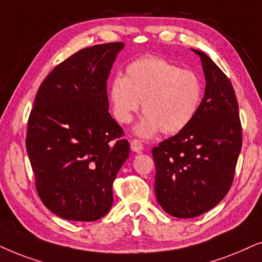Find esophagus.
<instances>
[{"label": "esophagus", "instance_id": "esophagus-1", "mask_svg": "<svg viewBox=\"0 0 262 262\" xmlns=\"http://www.w3.org/2000/svg\"><path fill=\"white\" fill-rule=\"evenodd\" d=\"M130 148H132V151H134V152H141L142 149H144V145H142V142L140 140L134 139V140L130 142Z\"/></svg>", "mask_w": 262, "mask_h": 262}]
</instances>
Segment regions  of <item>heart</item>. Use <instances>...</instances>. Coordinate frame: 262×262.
I'll use <instances>...</instances> for the list:
<instances>
[{"instance_id": "1", "label": "heart", "mask_w": 262, "mask_h": 262, "mask_svg": "<svg viewBox=\"0 0 262 262\" xmlns=\"http://www.w3.org/2000/svg\"><path fill=\"white\" fill-rule=\"evenodd\" d=\"M109 98L114 116L122 124L133 120L142 102L145 116L137 125L141 137H152L159 130L177 134L198 113L202 83L194 72L159 56H144L127 66L124 76H115Z\"/></svg>"}]
</instances>
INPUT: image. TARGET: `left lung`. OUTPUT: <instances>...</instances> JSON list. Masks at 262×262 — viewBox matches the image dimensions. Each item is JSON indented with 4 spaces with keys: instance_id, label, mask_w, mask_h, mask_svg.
<instances>
[{
    "instance_id": "obj_1",
    "label": "left lung",
    "mask_w": 262,
    "mask_h": 262,
    "mask_svg": "<svg viewBox=\"0 0 262 262\" xmlns=\"http://www.w3.org/2000/svg\"><path fill=\"white\" fill-rule=\"evenodd\" d=\"M206 90L194 120L152 148L155 190L163 210L177 218L198 217L221 202L231 187L242 148L235 91L202 51Z\"/></svg>"
}]
</instances>
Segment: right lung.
I'll return each mask as SVG.
<instances>
[{"label":"right lung","mask_w":262,"mask_h":262,"mask_svg":"<svg viewBox=\"0 0 262 262\" xmlns=\"http://www.w3.org/2000/svg\"><path fill=\"white\" fill-rule=\"evenodd\" d=\"M123 43L81 49L40 83L27 121L26 149L43 204L67 221L93 222L113 205V183L129 156L109 114L106 81Z\"/></svg>","instance_id":"right-lung-1"}]
</instances>
